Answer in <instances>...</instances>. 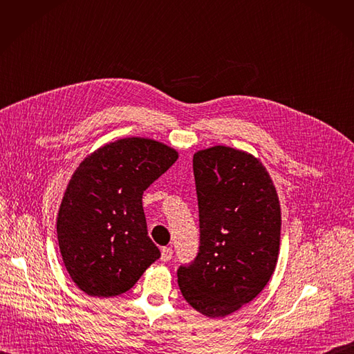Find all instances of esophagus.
<instances>
[{
	"mask_svg": "<svg viewBox=\"0 0 354 354\" xmlns=\"http://www.w3.org/2000/svg\"><path fill=\"white\" fill-rule=\"evenodd\" d=\"M172 254H174V250L171 248H162V250H160L162 262H169L172 259Z\"/></svg>",
	"mask_w": 354,
	"mask_h": 354,
	"instance_id": "1",
	"label": "esophagus"
}]
</instances>
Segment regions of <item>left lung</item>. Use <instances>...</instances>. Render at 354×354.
<instances>
[{"mask_svg": "<svg viewBox=\"0 0 354 354\" xmlns=\"http://www.w3.org/2000/svg\"><path fill=\"white\" fill-rule=\"evenodd\" d=\"M201 245L178 269V285L195 310L225 317L253 300L272 277L280 245L276 187L253 155L212 147L194 155Z\"/></svg>", "mask_w": 354, "mask_h": 354, "instance_id": "left-lung-1", "label": "left lung"}]
</instances>
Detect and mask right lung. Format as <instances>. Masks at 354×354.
<instances>
[{"instance_id":"obj_1","label":"right lung","mask_w":354,"mask_h":354,"mask_svg":"<svg viewBox=\"0 0 354 354\" xmlns=\"http://www.w3.org/2000/svg\"><path fill=\"white\" fill-rule=\"evenodd\" d=\"M178 152L148 138H124L86 156L64 194L57 233L64 265L86 295L129 290L160 257L149 239L142 195Z\"/></svg>"}]
</instances>
